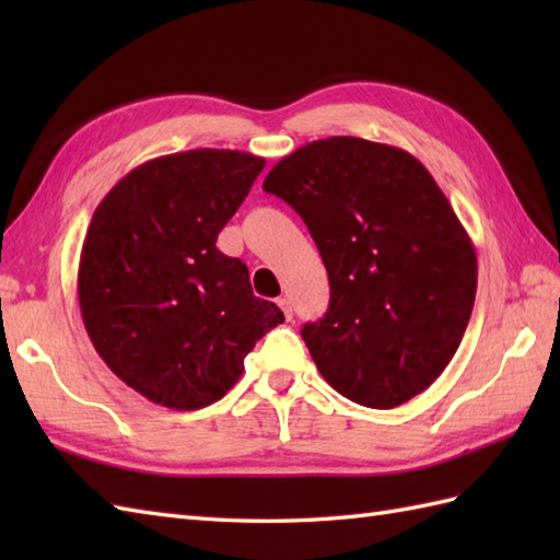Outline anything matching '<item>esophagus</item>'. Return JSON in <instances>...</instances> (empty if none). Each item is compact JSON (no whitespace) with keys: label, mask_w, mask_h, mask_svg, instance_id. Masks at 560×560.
<instances>
[{"label":"esophagus","mask_w":560,"mask_h":560,"mask_svg":"<svg viewBox=\"0 0 560 560\" xmlns=\"http://www.w3.org/2000/svg\"><path fill=\"white\" fill-rule=\"evenodd\" d=\"M277 303H279V307H281V313H283V317H287V319H291V317H293V307H291V301H289V299H279Z\"/></svg>","instance_id":"34e87169"}]
</instances>
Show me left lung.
<instances>
[{"mask_svg": "<svg viewBox=\"0 0 560 560\" xmlns=\"http://www.w3.org/2000/svg\"><path fill=\"white\" fill-rule=\"evenodd\" d=\"M267 192L301 213L323 255L329 307L303 327L339 395L395 409L455 355L477 295V253L455 209L409 151L329 137L283 156Z\"/></svg>", "mask_w": 560, "mask_h": 560, "instance_id": "8db88e82", "label": "left lung"}]
</instances>
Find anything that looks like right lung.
<instances>
[{"instance_id": "1", "label": "right lung", "mask_w": 560, "mask_h": 560, "mask_svg": "<svg viewBox=\"0 0 560 560\" xmlns=\"http://www.w3.org/2000/svg\"><path fill=\"white\" fill-rule=\"evenodd\" d=\"M265 159L195 149L129 171L93 211L79 259L83 327L105 365L175 411L219 401L283 313L217 247Z\"/></svg>"}]
</instances>
